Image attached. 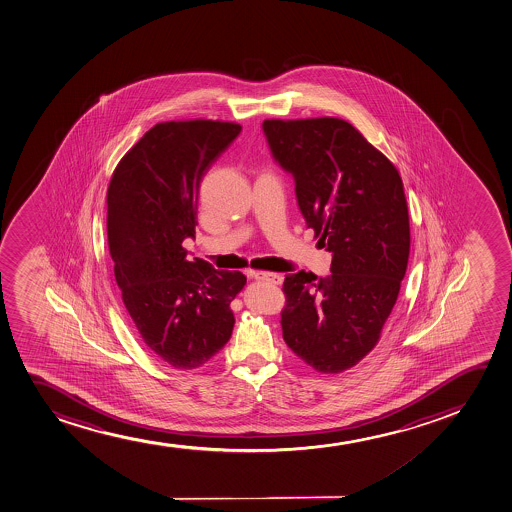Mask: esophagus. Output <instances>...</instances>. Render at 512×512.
Masks as SVG:
<instances>
[{
  "instance_id": "1",
  "label": "esophagus",
  "mask_w": 512,
  "mask_h": 512,
  "mask_svg": "<svg viewBox=\"0 0 512 512\" xmlns=\"http://www.w3.org/2000/svg\"><path fill=\"white\" fill-rule=\"evenodd\" d=\"M248 276L252 277V279H257V281H269V283L272 284H281L284 279V277L281 276V274H277V272L250 271L248 272Z\"/></svg>"
}]
</instances>
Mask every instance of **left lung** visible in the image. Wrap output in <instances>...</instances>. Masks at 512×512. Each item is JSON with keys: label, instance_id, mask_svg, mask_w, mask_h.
Returning a JSON list of instances; mask_svg holds the SVG:
<instances>
[{"label": "left lung", "instance_id": "left-lung-1", "mask_svg": "<svg viewBox=\"0 0 512 512\" xmlns=\"http://www.w3.org/2000/svg\"><path fill=\"white\" fill-rule=\"evenodd\" d=\"M272 156L295 178L296 200L331 276L288 274L281 312L291 351L341 373L379 343L409 257L408 204L396 166L348 121L265 120Z\"/></svg>", "mask_w": 512, "mask_h": 512}]
</instances>
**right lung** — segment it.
<instances>
[{
  "label": "right lung",
  "mask_w": 512,
  "mask_h": 512,
  "mask_svg": "<svg viewBox=\"0 0 512 512\" xmlns=\"http://www.w3.org/2000/svg\"><path fill=\"white\" fill-rule=\"evenodd\" d=\"M238 123L164 121L121 157L108 188V243L121 298L152 353L178 370L205 365L228 343L247 277L188 262L200 181L240 135Z\"/></svg>",
  "instance_id": "add662e5"
}]
</instances>
